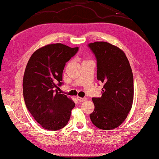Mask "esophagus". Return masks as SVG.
Returning <instances> with one entry per match:
<instances>
[{
    "mask_svg": "<svg viewBox=\"0 0 159 159\" xmlns=\"http://www.w3.org/2000/svg\"><path fill=\"white\" fill-rule=\"evenodd\" d=\"M77 98L80 102H83L87 100V98H81V97H80V96H77Z\"/></svg>",
    "mask_w": 159,
    "mask_h": 159,
    "instance_id": "1",
    "label": "esophagus"
}]
</instances>
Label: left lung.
Returning a JSON list of instances; mask_svg holds the SVG:
<instances>
[{
    "mask_svg": "<svg viewBox=\"0 0 159 159\" xmlns=\"http://www.w3.org/2000/svg\"><path fill=\"white\" fill-rule=\"evenodd\" d=\"M89 46L97 59V80L104 84L102 96L92 98L95 108L90 119L100 129H115L125 121L133 105L131 67L118 47L107 42H95Z\"/></svg>",
    "mask_w": 159,
    "mask_h": 159,
    "instance_id": "8db88e82",
    "label": "left lung"
}]
</instances>
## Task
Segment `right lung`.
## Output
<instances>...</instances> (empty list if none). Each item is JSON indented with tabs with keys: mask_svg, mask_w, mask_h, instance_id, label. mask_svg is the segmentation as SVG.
Instances as JSON below:
<instances>
[{
	"mask_svg": "<svg viewBox=\"0 0 159 159\" xmlns=\"http://www.w3.org/2000/svg\"><path fill=\"white\" fill-rule=\"evenodd\" d=\"M61 43L49 44L33 53L25 69L23 94L27 109L44 129L57 130L66 126L75 102L58 92L66 63L76 54Z\"/></svg>",
	"mask_w": 159,
	"mask_h": 159,
	"instance_id": "obj_1",
	"label": "right lung"
}]
</instances>
